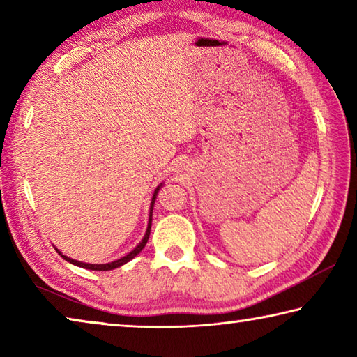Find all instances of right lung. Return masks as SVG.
Masks as SVG:
<instances>
[{
	"instance_id": "add662e5",
	"label": "right lung",
	"mask_w": 357,
	"mask_h": 357,
	"mask_svg": "<svg viewBox=\"0 0 357 357\" xmlns=\"http://www.w3.org/2000/svg\"><path fill=\"white\" fill-rule=\"evenodd\" d=\"M159 189H160V185L157 187L155 189V192H154V195H153V202H151V213H149V222H148V228H146V233H144V238L142 239V243L138 244L134 250H132L130 253H128V255L126 257H123V258H119V259H116V261H112V263H105V264H89V263H82V261H77V259H72V258H69V257H66V255H63L61 252H59L58 249H56V252L59 253V255H61L66 261H69V263H72V264H75V266H80V268H84V269H91V271H110V269H114V268H119V266H123V264H126L128 261H130L132 258L134 257H137L138 253H140L143 249H144V245H146V243H148V239H149V233H151V222H153V208H154V202H155V195H157V192H159Z\"/></svg>"
}]
</instances>
